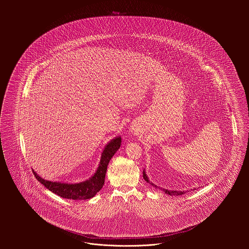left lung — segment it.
<instances>
[{
	"instance_id": "1",
	"label": "left lung",
	"mask_w": 249,
	"mask_h": 249,
	"mask_svg": "<svg viewBox=\"0 0 249 249\" xmlns=\"http://www.w3.org/2000/svg\"><path fill=\"white\" fill-rule=\"evenodd\" d=\"M142 178H143V179L147 182V183H150L149 182V180H148V178L146 177V175H145V172L143 171L142 172ZM152 186H154L155 188H157V186L156 185H154L153 183H150ZM163 191L165 192V194H168V195H170V196H182V195H184L185 194V192L183 191V192H181V191H169V190H167V189H163Z\"/></svg>"
}]
</instances>
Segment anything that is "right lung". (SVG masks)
I'll return each mask as SVG.
<instances>
[{"mask_svg":"<svg viewBox=\"0 0 249 249\" xmlns=\"http://www.w3.org/2000/svg\"><path fill=\"white\" fill-rule=\"evenodd\" d=\"M122 142L121 136L114 138L107 143L102 153L101 162L99 167L95 173V175L88 180H85L80 183H61V182H53L48 181L40 178L35 171H33L36 179L43 184L47 189H49L53 194L59 196L60 197L67 199H89L96 196L98 192L101 191L105 184V178L107 174V166L110 159L116 153V151L120 148Z\"/></svg>","mask_w":249,"mask_h":249,"instance_id":"add662e5","label":"right lung"}]
</instances>
